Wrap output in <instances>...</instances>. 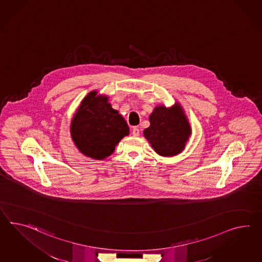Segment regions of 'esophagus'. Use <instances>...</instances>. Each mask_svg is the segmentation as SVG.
Masks as SVG:
<instances>
[{"mask_svg":"<svg viewBox=\"0 0 262 262\" xmlns=\"http://www.w3.org/2000/svg\"><path fill=\"white\" fill-rule=\"evenodd\" d=\"M132 134L134 137H138L139 135H140V129L138 127L133 128V130H132Z\"/></svg>","mask_w":262,"mask_h":262,"instance_id":"obj_1","label":"esophagus"}]
</instances>
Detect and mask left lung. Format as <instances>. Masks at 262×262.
Masks as SVG:
<instances>
[{
	"instance_id": "8db88e82",
	"label": "left lung",
	"mask_w": 262,
	"mask_h": 262,
	"mask_svg": "<svg viewBox=\"0 0 262 262\" xmlns=\"http://www.w3.org/2000/svg\"><path fill=\"white\" fill-rule=\"evenodd\" d=\"M150 126L143 131L144 137L155 151L163 157L180 154L191 135L187 118L179 103L166 108L159 105L149 117Z\"/></svg>"
}]
</instances>
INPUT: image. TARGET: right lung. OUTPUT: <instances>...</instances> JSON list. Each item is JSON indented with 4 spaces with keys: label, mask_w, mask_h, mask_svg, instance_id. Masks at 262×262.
<instances>
[{
    "label": "right lung",
    "mask_w": 262,
    "mask_h": 262,
    "mask_svg": "<svg viewBox=\"0 0 262 262\" xmlns=\"http://www.w3.org/2000/svg\"><path fill=\"white\" fill-rule=\"evenodd\" d=\"M92 91L81 101L71 121L70 132L80 152L103 160L114 152L121 139L129 135L126 121L111 107L108 97Z\"/></svg>",
    "instance_id": "right-lung-1"
}]
</instances>
